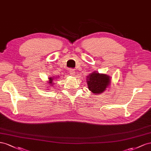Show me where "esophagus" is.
<instances>
[{
    "mask_svg": "<svg viewBox=\"0 0 151 151\" xmlns=\"http://www.w3.org/2000/svg\"><path fill=\"white\" fill-rule=\"evenodd\" d=\"M75 71L74 70H73V69H71V70H70V74L71 75V76H74L75 75Z\"/></svg>",
    "mask_w": 151,
    "mask_h": 151,
    "instance_id": "34e87169",
    "label": "esophagus"
}]
</instances>
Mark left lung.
I'll return each mask as SVG.
<instances>
[{"label": "left lung", "mask_w": 151, "mask_h": 151, "mask_svg": "<svg viewBox=\"0 0 151 151\" xmlns=\"http://www.w3.org/2000/svg\"><path fill=\"white\" fill-rule=\"evenodd\" d=\"M87 83L89 90L93 94H100L109 88L111 82V77L106 74L93 71L87 77Z\"/></svg>", "instance_id": "1"}]
</instances>
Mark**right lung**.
I'll list each match as a JSON object with an SVG mask.
<instances>
[{
    "label": "right lung",
    "instance_id": "obj_1",
    "mask_svg": "<svg viewBox=\"0 0 151 151\" xmlns=\"http://www.w3.org/2000/svg\"><path fill=\"white\" fill-rule=\"evenodd\" d=\"M55 78L54 79V78ZM59 78V77H58V78ZM49 78V81H47V83H49V87H52L53 86V85L54 84V79H57L58 78V77L57 76H55V77H49V78ZM49 87V86H48Z\"/></svg>",
    "mask_w": 151,
    "mask_h": 151
}]
</instances>
